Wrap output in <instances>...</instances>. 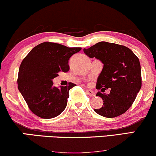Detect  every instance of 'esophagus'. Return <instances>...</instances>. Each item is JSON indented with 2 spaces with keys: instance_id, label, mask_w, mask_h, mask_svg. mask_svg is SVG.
<instances>
[{
  "instance_id": "1",
  "label": "esophagus",
  "mask_w": 156,
  "mask_h": 156,
  "mask_svg": "<svg viewBox=\"0 0 156 156\" xmlns=\"http://www.w3.org/2000/svg\"><path fill=\"white\" fill-rule=\"evenodd\" d=\"M86 94H87L88 95H89L90 96H95V93H94L91 90H88L87 89V90H86Z\"/></svg>"
}]
</instances>
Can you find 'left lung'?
<instances>
[{"label": "left lung", "mask_w": 156, "mask_h": 156, "mask_svg": "<svg viewBox=\"0 0 156 156\" xmlns=\"http://www.w3.org/2000/svg\"><path fill=\"white\" fill-rule=\"evenodd\" d=\"M89 58H96L104 64L96 83V96L104 100L103 106L94 109L107 118L118 117L133 105L142 86L139 59L130 49L114 43L100 42L83 49ZM110 88V94L105 90Z\"/></svg>", "instance_id": "8db88e82"}]
</instances>
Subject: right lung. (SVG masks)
<instances>
[{"label":"right lung","instance_id":"right-lung-1","mask_svg":"<svg viewBox=\"0 0 156 156\" xmlns=\"http://www.w3.org/2000/svg\"><path fill=\"white\" fill-rule=\"evenodd\" d=\"M81 47H68L58 43L45 42L31 50L23 58L18 75V88L29 109L43 119L60 115L66 109L69 90L76 84L53 86L52 79L59 72H68V60Z\"/></svg>","mask_w":156,"mask_h":156}]
</instances>
